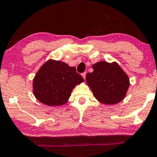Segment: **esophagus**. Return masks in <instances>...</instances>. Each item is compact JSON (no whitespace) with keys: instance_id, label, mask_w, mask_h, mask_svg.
<instances>
[{"instance_id":"1","label":"esophagus","mask_w":157,"mask_h":157,"mask_svg":"<svg viewBox=\"0 0 157 157\" xmlns=\"http://www.w3.org/2000/svg\"><path fill=\"white\" fill-rule=\"evenodd\" d=\"M86 72H84V73H82V77H83V78H84V79H85V78H86Z\"/></svg>"}]
</instances>
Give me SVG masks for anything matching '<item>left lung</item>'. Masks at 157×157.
Wrapping results in <instances>:
<instances>
[{"label":"left lung","mask_w":157,"mask_h":157,"mask_svg":"<svg viewBox=\"0 0 157 157\" xmlns=\"http://www.w3.org/2000/svg\"><path fill=\"white\" fill-rule=\"evenodd\" d=\"M93 72L86 73V83L98 101L113 105L125 98L129 86V79L116 62L100 61L92 65Z\"/></svg>","instance_id":"8db88e82"}]
</instances>
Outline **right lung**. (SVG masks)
Listing matches in <instances>:
<instances>
[{"mask_svg":"<svg viewBox=\"0 0 157 157\" xmlns=\"http://www.w3.org/2000/svg\"><path fill=\"white\" fill-rule=\"evenodd\" d=\"M84 78L75 67L64 62L49 59L40 67L33 82V94L49 106H59L68 101L71 92Z\"/></svg>","mask_w":157,"mask_h":157,"instance_id":"obj_1","label":"right lung"}]
</instances>
